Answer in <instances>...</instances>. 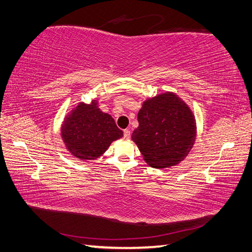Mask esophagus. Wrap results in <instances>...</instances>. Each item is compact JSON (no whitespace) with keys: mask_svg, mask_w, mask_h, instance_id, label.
I'll return each mask as SVG.
<instances>
[{"mask_svg":"<svg viewBox=\"0 0 252 252\" xmlns=\"http://www.w3.org/2000/svg\"><path fill=\"white\" fill-rule=\"evenodd\" d=\"M130 136H131V132L129 129H125L124 130V138L125 139H130Z\"/></svg>","mask_w":252,"mask_h":252,"instance_id":"34e87169","label":"esophagus"}]
</instances>
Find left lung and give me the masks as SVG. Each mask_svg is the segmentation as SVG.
Instances as JSON below:
<instances>
[{
	"label": "left lung",
	"instance_id": "obj_1",
	"mask_svg": "<svg viewBox=\"0 0 252 252\" xmlns=\"http://www.w3.org/2000/svg\"><path fill=\"white\" fill-rule=\"evenodd\" d=\"M131 139L145 163L163 169L187 158L196 140V120L183 99L171 92L148 98L138 112Z\"/></svg>",
	"mask_w": 252,
	"mask_h": 252
}]
</instances>
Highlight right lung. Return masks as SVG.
<instances>
[{"mask_svg":"<svg viewBox=\"0 0 252 252\" xmlns=\"http://www.w3.org/2000/svg\"><path fill=\"white\" fill-rule=\"evenodd\" d=\"M60 136L66 151L80 160L99 158L111 143L123 137L110 114L99 109L94 98L91 103L79 102L61 123Z\"/></svg>","mask_w":252,"mask_h":252,"instance_id":"add662e5","label":"right lung"}]
</instances>
